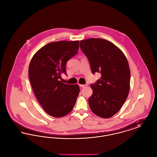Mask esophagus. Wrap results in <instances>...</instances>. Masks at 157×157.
I'll use <instances>...</instances> for the list:
<instances>
[{"mask_svg":"<svg viewBox=\"0 0 157 157\" xmlns=\"http://www.w3.org/2000/svg\"><path fill=\"white\" fill-rule=\"evenodd\" d=\"M86 86H87L86 84H85V85H81V84H80V85H79V86L81 87V88H85V87H86Z\"/></svg>","mask_w":157,"mask_h":157,"instance_id":"esophagus-1","label":"esophagus"}]
</instances>
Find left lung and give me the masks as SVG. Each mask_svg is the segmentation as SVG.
Here are the masks:
<instances>
[{
    "label": "left lung",
    "instance_id": "left-lung-1",
    "mask_svg": "<svg viewBox=\"0 0 157 157\" xmlns=\"http://www.w3.org/2000/svg\"><path fill=\"white\" fill-rule=\"evenodd\" d=\"M80 48L89 60L92 74H101L91 84L88 100L91 111L98 117L109 118L120 110L130 88V69L124 53L112 42L101 38L80 41Z\"/></svg>",
    "mask_w": 157,
    "mask_h": 157
}]
</instances>
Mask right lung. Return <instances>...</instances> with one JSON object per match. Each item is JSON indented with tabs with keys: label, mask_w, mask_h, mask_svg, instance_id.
Listing matches in <instances>:
<instances>
[{
	"label": "right lung",
	"mask_w": 157,
	"mask_h": 157,
	"mask_svg": "<svg viewBox=\"0 0 157 157\" xmlns=\"http://www.w3.org/2000/svg\"><path fill=\"white\" fill-rule=\"evenodd\" d=\"M79 40L53 42L41 48L30 60L28 74L32 90L48 115L60 118L71 112L79 95V85L62 83L66 63L76 55Z\"/></svg>",
	"instance_id": "1"
}]
</instances>
